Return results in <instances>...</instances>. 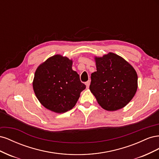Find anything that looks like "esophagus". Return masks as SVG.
<instances>
[{
  "label": "esophagus",
  "mask_w": 159,
  "mask_h": 159,
  "mask_svg": "<svg viewBox=\"0 0 159 159\" xmlns=\"http://www.w3.org/2000/svg\"><path fill=\"white\" fill-rule=\"evenodd\" d=\"M85 84V85H86V88H89V84H90V81L88 80V81H86Z\"/></svg>",
  "instance_id": "esophagus-1"
}]
</instances>
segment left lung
<instances>
[{
  "instance_id": "8db88e82",
  "label": "left lung",
  "mask_w": 159,
  "mask_h": 159,
  "mask_svg": "<svg viewBox=\"0 0 159 159\" xmlns=\"http://www.w3.org/2000/svg\"><path fill=\"white\" fill-rule=\"evenodd\" d=\"M97 71L91 75L89 89L103 109L113 111L124 107L135 95V70L122 57L109 52L95 57Z\"/></svg>"
}]
</instances>
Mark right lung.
<instances>
[{
  "instance_id": "right-lung-1",
  "label": "right lung",
  "mask_w": 159,
  "mask_h": 159,
  "mask_svg": "<svg viewBox=\"0 0 159 159\" xmlns=\"http://www.w3.org/2000/svg\"><path fill=\"white\" fill-rule=\"evenodd\" d=\"M73 61L60 54L48 58L38 67L33 80L34 93L47 109L63 113L73 108L85 89L80 75L72 70Z\"/></svg>"
}]
</instances>
